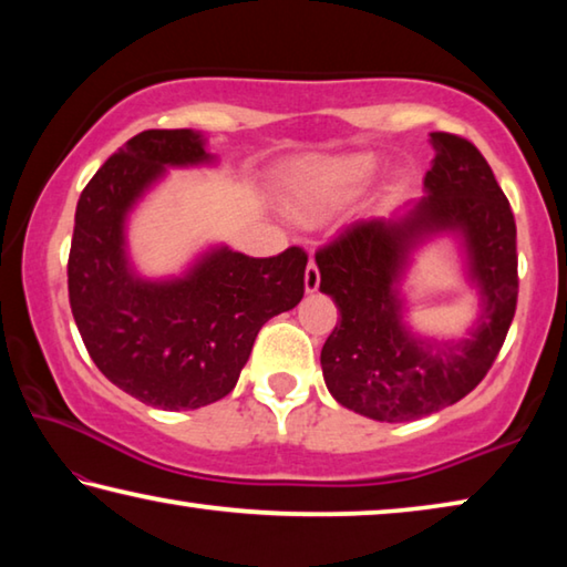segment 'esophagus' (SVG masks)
I'll return each instance as SVG.
<instances>
[{
  "instance_id": "34e87169",
  "label": "esophagus",
  "mask_w": 567,
  "mask_h": 567,
  "mask_svg": "<svg viewBox=\"0 0 567 567\" xmlns=\"http://www.w3.org/2000/svg\"><path fill=\"white\" fill-rule=\"evenodd\" d=\"M320 287V270H318V262L310 260L305 267V290L307 292H315Z\"/></svg>"
}]
</instances>
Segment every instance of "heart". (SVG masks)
<instances>
[{"mask_svg": "<svg viewBox=\"0 0 567 567\" xmlns=\"http://www.w3.org/2000/svg\"><path fill=\"white\" fill-rule=\"evenodd\" d=\"M372 159L364 155L338 159H310L295 169L290 203L302 217L328 213L350 199L370 179Z\"/></svg>", "mask_w": 567, "mask_h": 567, "instance_id": "1", "label": "heart"}]
</instances>
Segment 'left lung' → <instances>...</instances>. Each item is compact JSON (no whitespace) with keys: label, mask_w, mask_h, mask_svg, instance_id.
Here are the masks:
<instances>
[{"label":"left lung","mask_w":567,"mask_h":567,"mask_svg":"<svg viewBox=\"0 0 567 567\" xmlns=\"http://www.w3.org/2000/svg\"><path fill=\"white\" fill-rule=\"evenodd\" d=\"M430 195L405 223L344 225L315 252L320 290L340 310L322 344L324 385L340 405L380 422L417 420L473 392L501 352L517 307L515 217L487 159L473 142L433 132ZM457 228L468 239L471 266L486 310L467 341L420 343L401 328L394 282L414 237Z\"/></svg>","instance_id":"left-lung-1"}]
</instances>
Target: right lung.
Masks as SVG:
<instances>
[{
	"label": "right lung",
	"instance_id": "1",
	"mask_svg": "<svg viewBox=\"0 0 567 567\" xmlns=\"http://www.w3.org/2000/svg\"><path fill=\"white\" fill-rule=\"evenodd\" d=\"M209 155L192 130H145L82 189L66 262L70 307L100 372L159 410H195L237 385L262 324L305 295L307 252L207 255L182 280L145 282L124 260V215L165 165Z\"/></svg>",
	"mask_w": 567,
	"mask_h": 567
}]
</instances>
